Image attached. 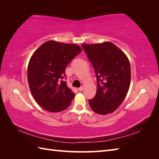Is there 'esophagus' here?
I'll return each mask as SVG.
<instances>
[{
	"mask_svg": "<svg viewBox=\"0 0 159 159\" xmlns=\"http://www.w3.org/2000/svg\"><path fill=\"white\" fill-rule=\"evenodd\" d=\"M83 89H84V86H81V87H79V92H82V91L83 90Z\"/></svg>",
	"mask_w": 159,
	"mask_h": 159,
	"instance_id": "34e87169",
	"label": "esophagus"
}]
</instances>
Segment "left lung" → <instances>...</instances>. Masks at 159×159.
Returning a JSON list of instances; mask_svg holds the SVG:
<instances>
[{
    "mask_svg": "<svg viewBox=\"0 0 159 159\" xmlns=\"http://www.w3.org/2000/svg\"><path fill=\"white\" fill-rule=\"evenodd\" d=\"M97 79V90L89 104L94 112L106 115L116 111L126 98L130 84V65L126 55L106 42L83 44Z\"/></svg>",
    "mask_w": 159,
    "mask_h": 159,
    "instance_id": "obj_1",
    "label": "left lung"
}]
</instances>
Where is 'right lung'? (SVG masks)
<instances>
[{
  "label": "right lung",
  "instance_id": "add662e5",
  "mask_svg": "<svg viewBox=\"0 0 159 159\" xmlns=\"http://www.w3.org/2000/svg\"><path fill=\"white\" fill-rule=\"evenodd\" d=\"M82 51L76 44L48 41L33 53L28 66L30 90L40 107L50 112L66 109L75 94L65 81V70Z\"/></svg>",
  "mask_w": 159,
  "mask_h": 159
}]
</instances>
